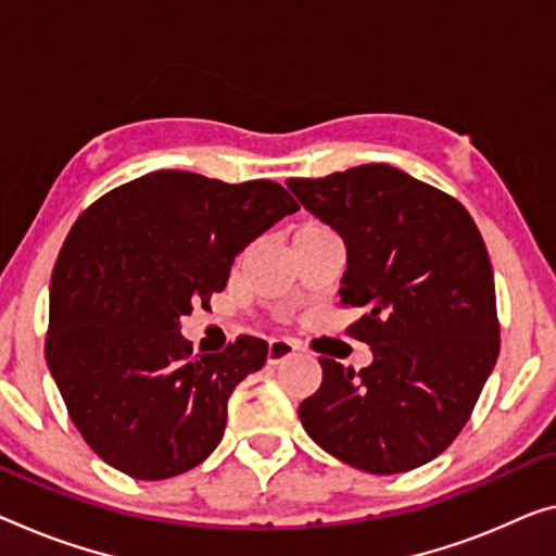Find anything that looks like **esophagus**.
I'll return each instance as SVG.
<instances>
[{
  "mask_svg": "<svg viewBox=\"0 0 556 556\" xmlns=\"http://www.w3.org/2000/svg\"><path fill=\"white\" fill-rule=\"evenodd\" d=\"M295 355V343H290V340L283 338H276L268 343V363L270 365H278L288 361V357Z\"/></svg>",
  "mask_w": 556,
  "mask_h": 556,
  "instance_id": "obj_1",
  "label": "esophagus"
}]
</instances>
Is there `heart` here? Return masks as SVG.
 Returning <instances> with one entry per match:
<instances>
[{
    "label": "heart",
    "mask_w": 556,
    "mask_h": 556,
    "mask_svg": "<svg viewBox=\"0 0 556 556\" xmlns=\"http://www.w3.org/2000/svg\"><path fill=\"white\" fill-rule=\"evenodd\" d=\"M320 233H330V230H328L326 226H320V224H305V226H301V228H298V233H295V238H307V236H320Z\"/></svg>",
    "instance_id": "b5f03b06"
}]
</instances>
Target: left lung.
<instances>
[{
  "label": "left lung",
  "instance_id": "8db88e82",
  "mask_svg": "<svg viewBox=\"0 0 556 556\" xmlns=\"http://www.w3.org/2000/svg\"><path fill=\"white\" fill-rule=\"evenodd\" d=\"M286 184L343 238L340 303L363 307L350 336L372 350L361 372L320 357V388L298 407L305 432L372 475L430 463L469 420L500 355L480 230L463 203L388 164Z\"/></svg>",
  "mask_w": 556,
  "mask_h": 556
}]
</instances>
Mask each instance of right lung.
<instances>
[{
	"mask_svg": "<svg viewBox=\"0 0 556 556\" xmlns=\"http://www.w3.org/2000/svg\"><path fill=\"white\" fill-rule=\"evenodd\" d=\"M298 211L273 181L224 184L153 170L81 213L49 288L47 365L87 445L136 480L201 465L226 430L228 397L266 365L241 336L191 357L181 318L226 288L245 245Z\"/></svg>",
	"mask_w": 556,
	"mask_h": 556,
	"instance_id": "1",
	"label": "right lung"
}]
</instances>
